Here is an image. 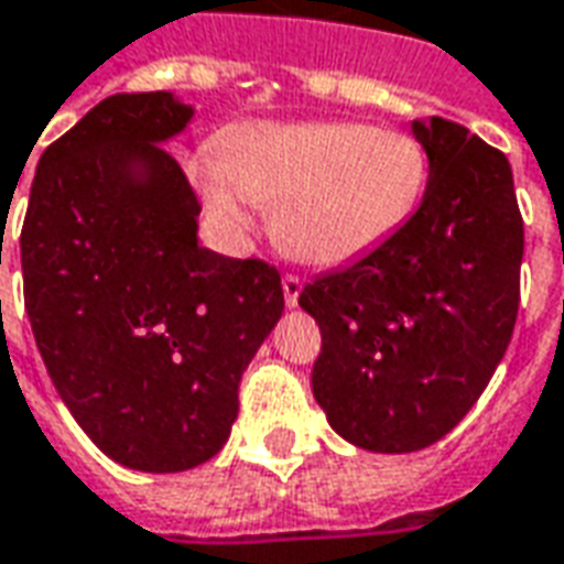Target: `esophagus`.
<instances>
[{
    "instance_id": "1",
    "label": "esophagus",
    "mask_w": 564,
    "mask_h": 564,
    "mask_svg": "<svg viewBox=\"0 0 564 564\" xmlns=\"http://www.w3.org/2000/svg\"><path fill=\"white\" fill-rule=\"evenodd\" d=\"M299 295H302V278L286 274V278H283V302H286V308H295V305H299Z\"/></svg>"
}]
</instances>
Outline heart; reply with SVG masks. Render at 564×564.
Returning a JSON list of instances; mask_svg holds the SVG:
<instances>
[{
    "label": "heart",
    "instance_id": "1",
    "mask_svg": "<svg viewBox=\"0 0 564 564\" xmlns=\"http://www.w3.org/2000/svg\"><path fill=\"white\" fill-rule=\"evenodd\" d=\"M192 183L216 231L241 241L253 207H271L281 250L311 265H341L403 226L427 183L415 137L357 121L243 124L219 152L192 161Z\"/></svg>",
    "mask_w": 564,
    "mask_h": 564
}]
</instances>
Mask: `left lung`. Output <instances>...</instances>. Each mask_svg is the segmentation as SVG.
<instances>
[{
  "mask_svg": "<svg viewBox=\"0 0 564 564\" xmlns=\"http://www.w3.org/2000/svg\"><path fill=\"white\" fill-rule=\"evenodd\" d=\"M427 152L419 210L302 290L321 326L314 400L338 436L403 455L443 440L486 391L519 311L522 216L503 152L455 121H412Z\"/></svg>",
  "mask_w": 564,
  "mask_h": 564,
  "instance_id": "obj_1",
  "label": "left lung"
}]
</instances>
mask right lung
<instances>
[{"label": "right lung", "instance_id": "add662e5", "mask_svg": "<svg viewBox=\"0 0 564 564\" xmlns=\"http://www.w3.org/2000/svg\"><path fill=\"white\" fill-rule=\"evenodd\" d=\"M195 109L112 94L51 143L21 231L23 302L48 376L121 467L180 474L226 446L238 384L283 314L281 274L198 243L164 143Z\"/></svg>", "mask_w": 564, "mask_h": 564}]
</instances>
